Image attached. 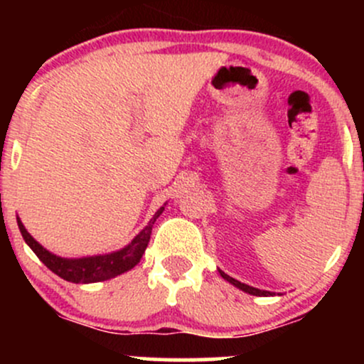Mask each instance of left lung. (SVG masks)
I'll list each match as a JSON object with an SVG mask.
<instances>
[{
  "label": "left lung",
  "mask_w": 364,
  "mask_h": 364,
  "mask_svg": "<svg viewBox=\"0 0 364 364\" xmlns=\"http://www.w3.org/2000/svg\"><path fill=\"white\" fill-rule=\"evenodd\" d=\"M219 274L223 275V279H225V281H228V282H231L232 286H236V287H237V289H241V291L248 292V294H253V296H272V292H270V291H262V289H257V287H252V286H248V284H243V282L236 281V279L229 277L228 274H224L223 270H219Z\"/></svg>",
  "instance_id": "left-lung-1"
}]
</instances>
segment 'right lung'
I'll return each instance as SVG.
<instances>
[{"mask_svg":"<svg viewBox=\"0 0 364 364\" xmlns=\"http://www.w3.org/2000/svg\"><path fill=\"white\" fill-rule=\"evenodd\" d=\"M164 207H161L154 214L150 223L145 225L144 229L133 237V241L124 248L118 250V252L106 253V255H95V257H83V258H63L58 257L51 252L44 248L43 245H39L37 241L27 232V229L23 228L22 220L16 217V223H18V229L22 232L25 243L31 246V250L34 252L39 260L48 267L49 270H53L54 274L60 275L61 279L68 282L75 284H90V282H99V281H107V279L116 277V275L128 272L132 270L136 263L140 262L141 255L145 253L147 248L150 235H152V225L156 223V219L162 214Z\"/></svg>","mask_w":364,"mask_h":364,"instance_id":"obj_1","label":"right lung"}]
</instances>
